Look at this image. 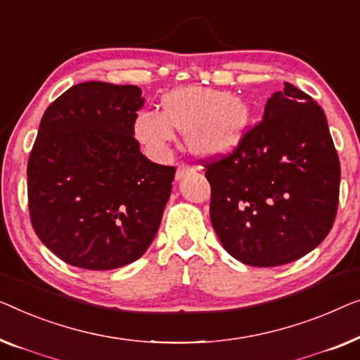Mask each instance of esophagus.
<instances>
[{
    "label": "esophagus",
    "mask_w": 360,
    "mask_h": 360,
    "mask_svg": "<svg viewBox=\"0 0 360 360\" xmlns=\"http://www.w3.org/2000/svg\"><path fill=\"white\" fill-rule=\"evenodd\" d=\"M189 171H192V168H191V166H187V165H184V163H182V165H179V166H178V173H176V176H178V178L181 179V178H182V176H184V174H187V173H189Z\"/></svg>",
    "instance_id": "obj_1"
}]
</instances>
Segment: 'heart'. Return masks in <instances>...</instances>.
Here are the masks:
<instances>
[{"label": "heart", "instance_id": "obj_1", "mask_svg": "<svg viewBox=\"0 0 360 360\" xmlns=\"http://www.w3.org/2000/svg\"><path fill=\"white\" fill-rule=\"evenodd\" d=\"M163 109L136 115V140L150 153L163 155L174 130L186 131L187 145L199 155H219L231 150L245 134L250 105L225 91L186 86L165 96Z\"/></svg>", "mask_w": 360, "mask_h": 360}]
</instances>
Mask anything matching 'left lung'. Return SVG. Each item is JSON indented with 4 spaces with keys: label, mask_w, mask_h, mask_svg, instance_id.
Instances as JSON below:
<instances>
[{
    "label": "left lung",
    "mask_w": 360,
    "mask_h": 360,
    "mask_svg": "<svg viewBox=\"0 0 360 360\" xmlns=\"http://www.w3.org/2000/svg\"><path fill=\"white\" fill-rule=\"evenodd\" d=\"M283 84L230 153L202 160L214 230L248 266L300 259L325 240L338 214L341 166L325 112Z\"/></svg>",
    "instance_id": "left-lung-1"
}]
</instances>
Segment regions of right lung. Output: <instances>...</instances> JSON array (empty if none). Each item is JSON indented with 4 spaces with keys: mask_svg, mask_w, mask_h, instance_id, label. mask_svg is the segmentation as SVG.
Returning a JSON list of instances; mask_svg holds the SVG:
<instances>
[{
    "mask_svg": "<svg viewBox=\"0 0 360 360\" xmlns=\"http://www.w3.org/2000/svg\"><path fill=\"white\" fill-rule=\"evenodd\" d=\"M141 105L139 86L86 81L44 112L27 163L29 215L67 264L117 269L143 256L160 229L176 168L141 155Z\"/></svg>",
    "mask_w": 360,
    "mask_h": 360,
    "instance_id": "1",
    "label": "right lung"
}]
</instances>
